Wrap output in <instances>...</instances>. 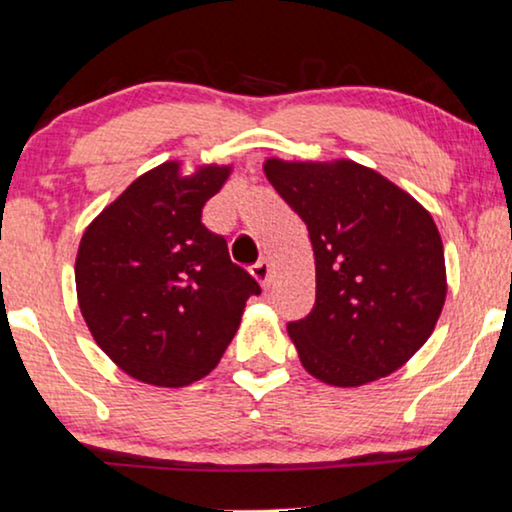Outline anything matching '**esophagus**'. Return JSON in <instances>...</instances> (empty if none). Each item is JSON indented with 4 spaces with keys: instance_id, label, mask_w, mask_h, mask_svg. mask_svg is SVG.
Here are the masks:
<instances>
[{
    "instance_id": "1",
    "label": "esophagus",
    "mask_w": 512,
    "mask_h": 512,
    "mask_svg": "<svg viewBox=\"0 0 512 512\" xmlns=\"http://www.w3.org/2000/svg\"><path fill=\"white\" fill-rule=\"evenodd\" d=\"M250 274H252V278H255L257 283L262 285L264 290H267L269 285H271V262L269 260H260L257 264H252Z\"/></svg>"
}]
</instances>
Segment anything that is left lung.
I'll return each instance as SVG.
<instances>
[{
    "label": "left lung",
    "mask_w": 512,
    "mask_h": 512,
    "mask_svg": "<svg viewBox=\"0 0 512 512\" xmlns=\"http://www.w3.org/2000/svg\"><path fill=\"white\" fill-rule=\"evenodd\" d=\"M264 175L304 220L316 257V304L288 323L304 370L346 388L403 367L431 337L447 297L431 213L349 159H267Z\"/></svg>",
    "instance_id": "1"
}]
</instances>
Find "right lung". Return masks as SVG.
<instances>
[{
	"label": "right lung",
	"mask_w": 512,
	"mask_h": 512,
	"mask_svg": "<svg viewBox=\"0 0 512 512\" xmlns=\"http://www.w3.org/2000/svg\"><path fill=\"white\" fill-rule=\"evenodd\" d=\"M231 166L180 161L147 170L81 236L74 281L95 344L128 377L189 386L215 370L245 302L260 295L229 260L227 241L203 227L201 210Z\"/></svg>",
	"instance_id": "right-lung-1"
}]
</instances>
